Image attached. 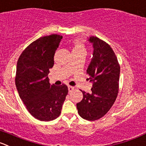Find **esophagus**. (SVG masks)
I'll list each match as a JSON object with an SVG mask.
<instances>
[{"label": "esophagus", "mask_w": 146, "mask_h": 146, "mask_svg": "<svg viewBox=\"0 0 146 146\" xmlns=\"http://www.w3.org/2000/svg\"><path fill=\"white\" fill-rule=\"evenodd\" d=\"M68 92H72L73 90H74V87L71 86H68Z\"/></svg>", "instance_id": "1"}]
</instances>
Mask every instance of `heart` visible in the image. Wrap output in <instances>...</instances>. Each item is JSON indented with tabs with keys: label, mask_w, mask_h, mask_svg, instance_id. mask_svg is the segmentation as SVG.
<instances>
[{
	"label": "heart",
	"mask_w": 146,
	"mask_h": 146,
	"mask_svg": "<svg viewBox=\"0 0 146 146\" xmlns=\"http://www.w3.org/2000/svg\"><path fill=\"white\" fill-rule=\"evenodd\" d=\"M73 51L85 52L86 48H85V45H84V42H83L81 40H79V39L75 41L74 46H73Z\"/></svg>",
	"instance_id": "1"
}]
</instances>
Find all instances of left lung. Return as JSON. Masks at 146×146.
<instances>
[{
    "label": "left lung",
    "instance_id": "8db88e82",
    "mask_svg": "<svg viewBox=\"0 0 146 146\" xmlns=\"http://www.w3.org/2000/svg\"><path fill=\"white\" fill-rule=\"evenodd\" d=\"M93 44V58L86 70L93 83L92 93L82 92L84 97L76 107L84 119L94 121L111 109L119 92L120 67L115 53L107 42L96 36L88 39Z\"/></svg>",
    "mask_w": 146,
    "mask_h": 146
}]
</instances>
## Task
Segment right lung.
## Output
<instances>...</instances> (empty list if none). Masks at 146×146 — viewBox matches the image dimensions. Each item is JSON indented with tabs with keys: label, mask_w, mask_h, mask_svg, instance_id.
<instances>
[{
	"label": "right lung",
	"mask_w": 146,
	"mask_h": 146,
	"mask_svg": "<svg viewBox=\"0 0 146 146\" xmlns=\"http://www.w3.org/2000/svg\"><path fill=\"white\" fill-rule=\"evenodd\" d=\"M62 39L56 34L42 36L31 43L18 60L16 88L27 110L40 121H51L59 117L68 93L66 85H51L47 76Z\"/></svg>",
	"instance_id": "1"
}]
</instances>
